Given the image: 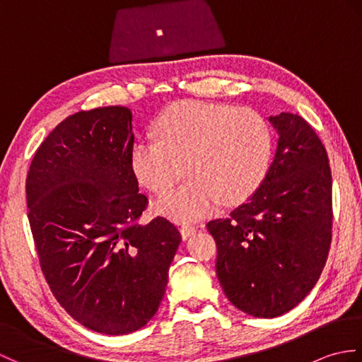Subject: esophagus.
<instances>
[{
    "mask_svg": "<svg viewBox=\"0 0 362 362\" xmlns=\"http://www.w3.org/2000/svg\"><path fill=\"white\" fill-rule=\"evenodd\" d=\"M197 230V227L196 226H193V224H183L182 227H180V233H182V238L183 240H188V238L193 235L194 232Z\"/></svg>",
    "mask_w": 362,
    "mask_h": 362,
    "instance_id": "1",
    "label": "esophagus"
}]
</instances>
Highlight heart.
Segmentation results:
<instances>
[{
    "label": "heart",
    "instance_id": "b5f03b06",
    "mask_svg": "<svg viewBox=\"0 0 362 362\" xmlns=\"http://www.w3.org/2000/svg\"><path fill=\"white\" fill-rule=\"evenodd\" d=\"M156 135L157 140L134 143L130 166L143 187L165 194L179 182L185 163L189 180L156 205L177 222L209 216L219 204L244 202L271 163V129L249 107L177 103L157 119Z\"/></svg>",
    "mask_w": 362,
    "mask_h": 362
}]
</instances>
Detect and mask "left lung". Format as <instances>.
Returning a JSON list of instances; mask_svg holds the SVG:
<instances>
[{
	"instance_id": "8db88e82",
	"label": "left lung",
	"mask_w": 362,
	"mask_h": 362,
	"mask_svg": "<svg viewBox=\"0 0 362 362\" xmlns=\"http://www.w3.org/2000/svg\"><path fill=\"white\" fill-rule=\"evenodd\" d=\"M279 134L266 177L247 201L206 228L227 298L272 319L310 294L332 244V169L325 146L302 117H269Z\"/></svg>"
}]
</instances>
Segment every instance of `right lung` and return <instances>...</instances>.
Wrapping results in <instances>:
<instances>
[{"instance_id":"add662e5","label":"right lung","mask_w":362,"mask_h":362,"mask_svg":"<svg viewBox=\"0 0 362 362\" xmlns=\"http://www.w3.org/2000/svg\"><path fill=\"white\" fill-rule=\"evenodd\" d=\"M132 112L99 107L65 118L26 179L40 267L62 308L103 334H127L157 313L182 241L166 218L140 224L148 197L130 166Z\"/></svg>"}]
</instances>
